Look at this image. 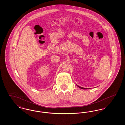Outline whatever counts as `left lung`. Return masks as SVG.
Instances as JSON below:
<instances>
[{"instance_id":"obj_1","label":"left lung","mask_w":125,"mask_h":125,"mask_svg":"<svg viewBox=\"0 0 125 125\" xmlns=\"http://www.w3.org/2000/svg\"><path fill=\"white\" fill-rule=\"evenodd\" d=\"M77 86L78 87H79L80 88H81V89H85V88H83V87H80L79 86H78V85H77Z\"/></svg>"}]
</instances>
